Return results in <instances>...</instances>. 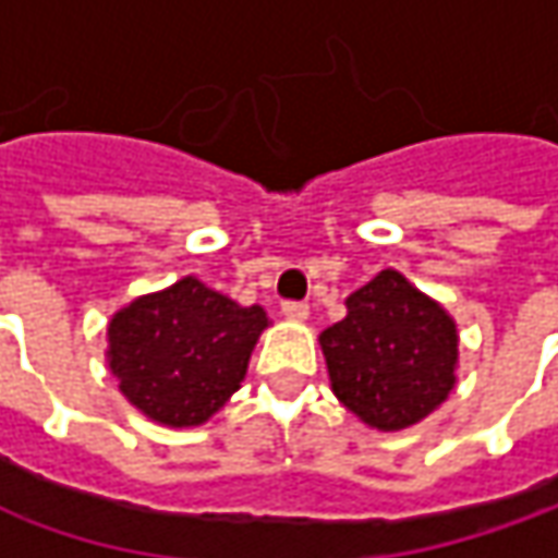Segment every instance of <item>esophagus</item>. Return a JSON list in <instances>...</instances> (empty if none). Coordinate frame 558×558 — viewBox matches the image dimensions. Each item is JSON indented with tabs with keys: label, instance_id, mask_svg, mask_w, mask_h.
I'll return each mask as SVG.
<instances>
[{
	"label": "esophagus",
	"instance_id": "esophagus-1",
	"mask_svg": "<svg viewBox=\"0 0 558 558\" xmlns=\"http://www.w3.org/2000/svg\"><path fill=\"white\" fill-rule=\"evenodd\" d=\"M282 313L289 316L291 323H304V319L311 316V307H307L304 301H286V304H282Z\"/></svg>",
	"mask_w": 558,
	"mask_h": 558
}]
</instances>
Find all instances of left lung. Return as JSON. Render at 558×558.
I'll list each match as a JSON object with an SVG mask.
<instances>
[{"label": "left lung", "mask_w": 558, "mask_h": 558, "mask_svg": "<svg viewBox=\"0 0 558 558\" xmlns=\"http://www.w3.org/2000/svg\"><path fill=\"white\" fill-rule=\"evenodd\" d=\"M344 307L319 335L335 397L378 432L432 416L457 385V319L397 269H381Z\"/></svg>", "instance_id": "obj_1"}]
</instances>
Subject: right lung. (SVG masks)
I'll list each match as a JSON object with an SVG mask.
<instances>
[{
    "label": "right lung",
    "instance_id": "1",
    "mask_svg": "<svg viewBox=\"0 0 558 558\" xmlns=\"http://www.w3.org/2000/svg\"><path fill=\"white\" fill-rule=\"evenodd\" d=\"M267 326L260 304L242 307L183 276L111 316L105 360L142 416L167 428H198L242 388Z\"/></svg>",
    "mask_w": 558,
    "mask_h": 558
}]
</instances>
